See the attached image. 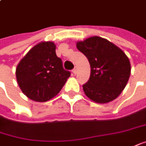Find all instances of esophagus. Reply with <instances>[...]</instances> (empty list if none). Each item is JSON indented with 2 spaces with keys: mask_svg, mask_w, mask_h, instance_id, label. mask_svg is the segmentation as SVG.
<instances>
[{
  "mask_svg": "<svg viewBox=\"0 0 146 146\" xmlns=\"http://www.w3.org/2000/svg\"><path fill=\"white\" fill-rule=\"evenodd\" d=\"M77 72H78V69H77V68H74L73 69V74H76L77 73Z\"/></svg>",
  "mask_w": 146,
  "mask_h": 146,
  "instance_id": "1",
  "label": "esophagus"
}]
</instances>
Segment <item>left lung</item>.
I'll return each instance as SVG.
<instances>
[{
  "label": "left lung",
  "instance_id": "1",
  "mask_svg": "<svg viewBox=\"0 0 146 146\" xmlns=\"http://www.w3.org/2000/svg\"><path fill=\"white\" fill-rule=\"evenodd\" d=\"M77 48L90 64V79L82 86L86 95L98 103L113 101L122 93L130 77L128 56L114 43L98 36L79 41Z\"/></svg>",
  "mask_w": 146,
  "mask_h": 146
}]
</instances>
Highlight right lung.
Here are the masks:
<instances>
[{"label": "right lung", "instance_id": "add662e5", "mask_svg": "<svg viewBox=\"0 0 146 146\" xmlns=\"http://www.w3.org/2000/svg\"><path fill=\"white\" fill-rule=\"evenodd\" d=\"M69 77L70 72L64 69L53 42H41L34 46L16 68L20 89L36 102H46L55 97Z\"/></svg>", "mask_w": 146, "mask_h": 146}]
</instances>
